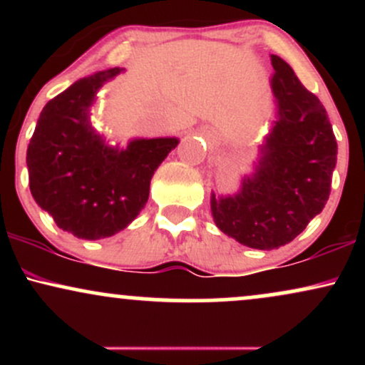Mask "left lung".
I'll use <instances>...</instances> for the list:
<instances>
[{"instance_id":"8db88e82","label":"left lung","mask_w":365,"mask_h":365,"mask_svg":"<svg viewBox=\"0 0 365 365\" xmlns=\"http://www.w3.org/2000/svg\"><path fill=\"white\" fill-rule=\"evenodd\" d=\"M278 118L252 177L235 195H211L215 223L250 249H278L304 232L324 207L336 166V137L328 113L287 61L271 54Z\"/></svg>"}]
</instances>
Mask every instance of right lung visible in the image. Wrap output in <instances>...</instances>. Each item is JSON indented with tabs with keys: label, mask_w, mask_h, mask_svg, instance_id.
I'll list each match as a JSON object with an SVG mask.
<instances>
[{
	"label": "right lung",
	"mask_w": 365,
	"mask_h": 365,
	"mask_svg": "<svg viewBox=\"0 0 365 365\" xmlns=\"http://www.w3.org/2000/svg\"><path fill=\"white\" fill-rule=\"evenodd\" d=\"M110 68L81 78L41 111L27 149L29 185L63 232L98 240L135 220L149 199L150 178L178 139H135L111 148L89 121V108Z\"/></svg>",
	"instance_id": "add662e5"
}]
</instances>
